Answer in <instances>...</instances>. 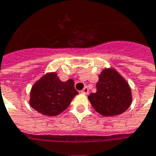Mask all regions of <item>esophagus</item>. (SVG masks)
Here are the masks:
<instances>
[{"label":"esophagus","instance_id":"34e87169","mask_svg":"<svg viewBox=\"0 0 156 156\" xmlns=\"http://www.w3.org/2000/svg\"><path fill=\"white\" fill-rule=\"evenodd\" d=\"M81 92H82V93H83V94H88V92H89L88 88H87V87H84V88H83V90L81 91Z\"/></svg>","mask_w":156,"mask_h":156}]
</instances>
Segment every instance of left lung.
Segmentation results:
<instances>
[{"label":"left lung","mask_w":156,"mask_h":156,"mask_svg":"<svg viewBox=\"0 0 156 156\" xmlns=\"http://www.w3.org/2000/svg\"><path fill=\"white\" fill-rule=\"evenodd\" d=\"M88 99L95 110L103 116L125 112L132 104V91L127 81L115 69H105L99 75L97 92Z\"/></svg>","instance_id":"left-lung-1"}]
</instances>
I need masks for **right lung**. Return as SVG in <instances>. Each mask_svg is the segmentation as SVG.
I'll list each match as a JSON object with an SVG mask.
<instances>
[{"label": "right lung", "mask_w": 156, "mask_h": 156, "mask_svg": "<svg viewBox=\"0 0 156 156\" xmlns=\"http://www.w3.org/2000/svg\"><path fill=\"white\" fill-rule=\"evenodd\" d=\"M78 94L73 79L62 82L56 73H47L32 87L29 104L41 115L56 116L67 109Z\"/></svg>", "instance_id": "1"}]
</instances>
